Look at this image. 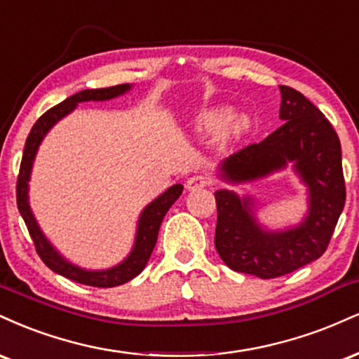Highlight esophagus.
<instances>
[{
    "mask_svg": "<svg viewBox=\"0 0 359 359\" xmlns=\"http://www.w3.org/2000/svg\"><path fill=\"white\" fill-rule=\"evenodd\" d=\"M210 184V178H206L203 175H195L187 181V189L188 191H196V189H201Z\"/></svg>",
    "mask_w": 359,
    "mask_h": 359,
    "instance_id": "obj_1",
    "label": "esophagus"
}]
</instances>
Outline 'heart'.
<instances>
[{
  "mask_svg": "<svg viewBox=\"0 0 359 359\" xmlns=\"http://www.w3.org/2000/svg\"><path fill=\"white\" fill-rule=\"evenodd\" d=\"M248 117L235 116L231 117L230 107H213L201 112L195 121V130L203 136L215 137L220 136L226 141L242 137L248 130Z\"/></svg>",
  "mask_w": 359,
  "mask_h": 359,
  "instance_id": "heart-1",
  "label": "heart"
}]
</instances>
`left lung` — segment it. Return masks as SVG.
I'll return each mask as SVG.
<instances>
[{
	"instance_id": "1",
	"label": "left lung",
	"mask_w": 359,
	"mask_h": 359,
	"mask_svg": "<svg viewBox=\"0 0 359 359\" xmlns=\"http://www.w3.org/2000/svg\"><path fill=\"white\" fill-rule=\"evenodd\" d=\"M279 88L284 124L259 144L222 161L218 175L225 183L242 184L290 166L307 189L306 217L294 226L271 230L257 218L254 196H240L233 189L215 191L218 255L231 271L260 279L285 276L318 260L346 201L338 134L301 92Z\"/></svg>"
}]
</instances>
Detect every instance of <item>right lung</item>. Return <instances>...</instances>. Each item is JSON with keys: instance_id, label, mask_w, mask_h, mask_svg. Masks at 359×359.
<instances>
[{"instance_id": "right-lung-1", "label": "right lung", "mask_w": 359, "mask_h": 359, "mask_svg": "<svg viewBox=\"0 0 359 359\" xmlns=\"http://www.w3.org/2000/svg\"><path fill=\"white\" fill-rule=\"evenodd\" d=\"M133 88L130 83H121V86H114L107 88H90V90H82L74 94L69 99H65L55 107L46 111L43 116L35 122L32 130H29L27 142H25V151L23 158H21V166H20V175H18V183H16V203H18V210L23 217L25 223H27V229L32 235L33 243L40 255V259L43 260V264L48 269H52L53 272L60 273V276L67 277V279L79 282V284L92 285V287H116V285L126 284V282L133 280L134 277L139 276L144 271L147 260H149L151 254H153L156 240H158L159 226L164 215L168 213V210L171 208V205L183 193V184H172L159 195L156 200L151 201L149 205L144 206L141 215H139L137 220V229H136V237H134V245L130 248L129 255L126 257L122 262H119L114 267L102 269V271H90V269H83L80 265L72 264L70 260H67L57 248L53 247V243L45 237V233L41 231L40 225H38L35 215L32 212V206H29V176H32L33 163H35L38 147H40L41 141H43L48 130L57 124L58 121H62L63 117L69 116L70 112L75 111V107L80 102H102V100H111L116 97H121Z\"/></svg>"}]
</instances>
